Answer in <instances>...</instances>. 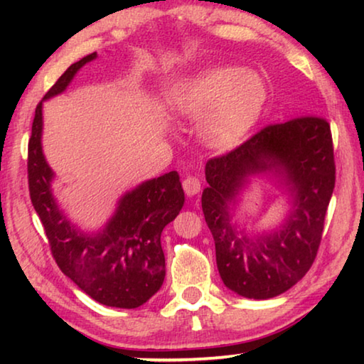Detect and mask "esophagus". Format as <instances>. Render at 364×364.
I'll list each match as a JSON object with an SVG mask.
<instances>
[{
  "mask_svg": "<svg viewBox=\"0 0 364 364\" xmlns=\"http://www.w3.org/2000/svg\"><path fill=\"white\" fill-rule=\"evenodd\" d=\"M183 189H184V193H186L189 197H193V196L200 193V181L197 180V178H194V176L184 178Z\"/></svg>",
  "mask_w": 364,
  "mask_h": 364,
  "instance_id": "obj_1",
  "label": "esophagus"
}]
</instances>
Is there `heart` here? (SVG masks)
<instances>
[{
  "label": "heart",
  "instance_id": "obj_1",
  "mask_svg": "<svg viewBox=\"0 0 364 364\" xmlns=\"http://www.w3.org/2000/svg\"><path fill=\"white\" fill-rule=\"evenodd\" d=\"M268 88L260 73L236 65L208 67L184 80L171 95L178 117L197 120L202 139L225 149L241 139L260 119Z\"/></svg>",
  "mask_w": 364,
  "mask_h": 364
}]
</instances>
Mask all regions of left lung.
Here are the masks:
<instances>
[{"label": "left lung", "instance_id": "1", "mask_svg": "<svg viewBox=\"0 0 364 364\" xmlns=\"http://www.w3.org/2000/svg\"><path fill=\"white\" fill-rule=\"evenodd\" d=\"M257 176L273 182L288 207L280 223L267 230H247L237 218L240 196ZM205 180L202 210L223 284L255 300L297 284L316 257L336 184L329 123L297 117L263 128L237 149L208 160Z\"/></svg>", "mask_w": 364, "mask_h": 364}]
</instances>
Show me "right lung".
Instances as JSON below:
<instances>
[{"label":"right lung","mask_w":364,"mask_h":364,"mask_svg":"<svg viewBox=\"0 0 364 364\" xmlns=\"http://www.w3.org/2000/svg\"><path fill=\"white\" fill-rule=\"evenodd\" d=\"M97 58L91 53L72 64L36 106L28 141V189L54 260L78 289L100 304L138 308L159 292L165 279L160 244L164 228L184 205L180 175L168 171L123 193L109 220L96 231L67 217L53 191L56 173L43 152V102L63 95L78 70Z\"/></svg>","instance_id":"1"}]
</instances>
